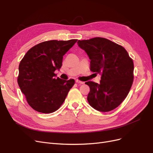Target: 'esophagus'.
I'll return each mask as SVG.
<instances>
[{
	"label": "esophagus",
	"mask_w": 153,
	"mask_h": 153,
	"mask_svg": "<svg viewBox=\"0 0 153 153\" xmlns=\"http://www.w3.org/2000/svg\"><path fill=\"white\" fill-rule=\"evenodd\" d=\"M75 82H76V83H77V84H84V82H81V81L78 80H75Z\"/></svg>",
	"instance_id": "esophagus-1"
}]
</instances>
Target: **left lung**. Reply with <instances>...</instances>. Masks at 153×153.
<instances>
[{
  "instance_id": "8db88e82",
  "label": "left lung",
  "mask_w": 153,
  "mask_h": 153,
  "mask_svg": "<svg viewBox=\"0 0 153 153\" xmlns=\"http://www.w3.org/2000/svg\"><path fill=\"white\" fill-rule=\"evenodd\" d=\"M77 43L91 60V71L101 76L100 84L85 82L90 87L88 102L100 112L117 108L126 98L133 84V60L122 46L107 39L98 37L78 40Z\"/></svg>"
}]
</instances>
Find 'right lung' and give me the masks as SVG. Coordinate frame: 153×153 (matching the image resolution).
I'll use <instances>...</instances> for the list:
<instances>
[{
    "label": "right lung",
    "instance_id": "obj_1",
    "mask_svg": "<svg viewBox=\"0 0 153 153\" xmlns=\"http://www.w3.org/2000/svg\"><path fill=\"white\" fill-rule=\"evenodd\" d=\"M77 39L44 41L24 55L18 70V84L27 103L37 112L48 114L59 108L75 80H62L55 74L62 66L63 56Z\"/></svg>",
    "mask_w": 153,
    "mask_h": 153
}]
</instances>
